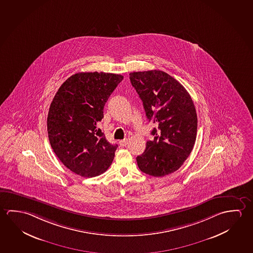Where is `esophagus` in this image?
Listing matches in <instances>:
<instances>
[{"mask_svg": "<svg viewBox=\"0 0 253 253\" xmlns=\"http://www.w3.org/2000/svg\"><path fill=\"white\" fill-rule=\"evenodd\" d=\"M128 144V139H124V140L120 141L121 146H126Z\"/></svg>", "mask_w": 253, "mask_h": 253, "instance_id": "esophagus-1", "label": "esophagus"}]
</instances>
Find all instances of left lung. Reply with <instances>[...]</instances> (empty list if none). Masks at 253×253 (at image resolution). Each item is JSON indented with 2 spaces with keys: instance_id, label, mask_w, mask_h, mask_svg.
<instances>
[{
  "instance_id": "left-lung-1",
  "label": "left lung",
  "mask_w": 253,
  "mask_h": 253,
  "mask_svg": "<svg viewBox=\"0 0 253 253\" xmlns=\"http://www.w3.org/2000/svg\"><path fill=\"white\" fill-rule=\"evenodd\" d=\"M129 79L147 119L158 125L151 132L154 138L137 157V166L154 177L171 174L186 161L196 141L198 117L191 95L164 71L131 72Z\"/></svg>"
}]
</instances>
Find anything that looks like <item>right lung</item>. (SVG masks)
I'll use <instances>...</instances> for the list:
<instances>
[{
	"instance_id": "1",
	"label": "right lung",
	"mask_w": 253,
	"mask_h": 253,
	"mask_svg": "<svg viewBox=\"0 0 253 253\" xmlns=\"http://www.w3.org/2000/svg\"><path fill=\"white\" fill-rule=\"evenodd\" d=\"M123 79L122 75L79 72L55 93L46 124L50 145L75 174L94 177L111 165L117 145L108 142L99 125L105 104Z\"/></svg>"
}]
</instances>
